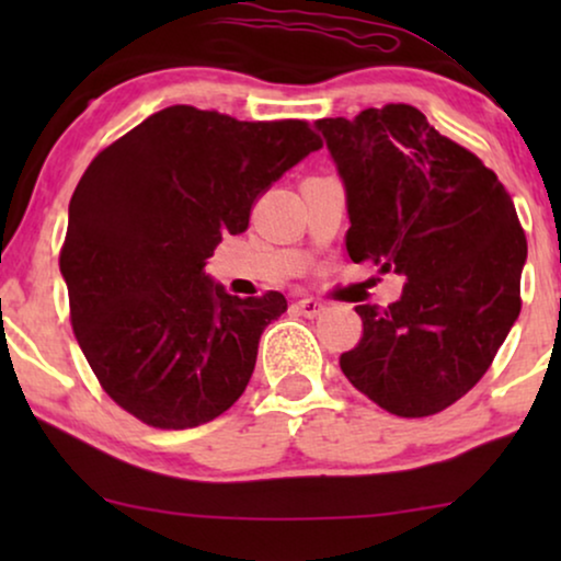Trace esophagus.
<instances>
[{
	"label": "esophagus",
	"mask_w": 561,
	"mask_h": 561,
	"mask_svg": "<svg viewBox=\"0 0 561 561\" xmlns=\"http://www.w3.org/2000/svg\"><path fill=\"white\" fill-rule=\"evenodd\" d=\"M296 309L304 313V317H309V319H313V317H319V313H324L327 311V306L319 301V298H298L296 301Z\"/></svg>",
	"instance_id": "obj_1"
}]
</instances>
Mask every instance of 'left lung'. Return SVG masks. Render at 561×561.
Returning a JSON list of instances; mask_svg holds the SVG:
<instances>
[{
    "label": "left lung",
    "mask_w": 561,
    "mask_h": 561,
    "mask_svg": "<svg viewBox=\"0 0 561 561\" xmlns=\"http://www.w3.org/2000/svg\"><path fill=\"white\" fill-rule=\"evenodd\" d=\"M347 198L355 263L403 275L396 304L355 306L363 340L342 373L403 419L459 401L520 313L526 237L497 175L409 104L319 119Z\"/></svg>",
    "instance_id": "left-lung-1"
}]
</instances>
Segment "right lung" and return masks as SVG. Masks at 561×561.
<instances>
[{
    "instance_id": "1",
    "label": "right lung",
    "mask_w": 561,
    "mask_h": 561,
    "mask_svg": "<svg viewBox=\"0 0 561 561\" xmlns=\"http://www.w3.org/2000/svg\"><path fill=\"white\" fill-rule=\"evenodd\" d=\"M301 119L165 106L91 160L68 204L60 275L102 388L156 428L217 419L248 388L286 296L237 298L204 273L252 202L319 150Z\"/></svg>"
}]
</instances>
